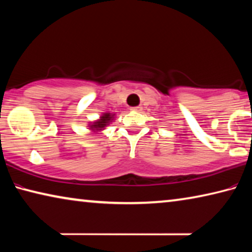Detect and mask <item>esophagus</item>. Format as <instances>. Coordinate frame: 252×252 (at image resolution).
Listing matches in <instances>:
<instances>
[{
    "label": "esophagus",
    "mask_w": 252,
    "mask_h": 252,
    "mask_svg": "<svg viewBox=\"0 0 252 252\" xmlns=\"http://www.w3.org/2000/svg\"><path fill=\"white\" fill-rule=\"evenodd\" d=\"M132 111H135V112H139V111H141V107L140 106H135V107H132V109H131Z\"/></svg>",
    "instance_id": "1"
}]
</instances>
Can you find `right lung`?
Instances as JSON below:
<instances>
[{
    "mask_svg": "<svg viewBox=\"0 0 252 252\" xmlns=\"http://www.w3.org/2000/svg\"><path fill=\"white\" fill-rule=\"evenodd\" d=\"M114 113H109V112H105L103 113L98 120H95L94 122L89 123V129L93 132H99V131L104 130L105 127L110 125V123L114 120Z\"/></svg>",
    "mask_w": 252,
    "mask_h": 252,
    "instance_id": "1",
    "label": "right lung"
}]
</instances>
